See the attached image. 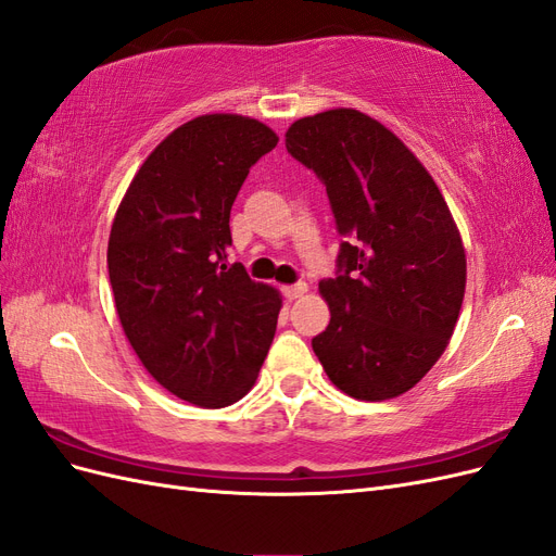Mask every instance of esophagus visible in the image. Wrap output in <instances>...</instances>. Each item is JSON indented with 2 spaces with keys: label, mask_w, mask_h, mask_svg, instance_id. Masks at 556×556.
Masks as SVG:
<instances>
[{
  "label": "esophagus",
  "mask_w": 556,
  "mask_h": 556,
  "mask_svg": "<svg viewBox=\"0 0 556 556\" xmlns=\"http://www.w3.org/2000/svg\"><path fill=\"white\" fill-rule=\"evenodd\" d=\"M306 290H308V285L306 282H294V285H285L282 288V294H285V299H299L301 294H306Z\"/></svg>",
  "instance_id": "obj_1"
}]
</instances>
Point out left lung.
<instances>
[{"instance_id": "obj_1", "label": "left lung", "mask_w": 556, "mask_h": 556, "mask_svg": "<svg viewBox=\"0 0 556 556\" xmlns=\"http://www.w3.org/2000/svg\"><path fill=\"white\" fill-rule=\"evenodd\" d=\"M288 153L323 180L341 237L319 280L329 327L313 350L348 396L408 392L447 348L466 288L459 229L441 190L401 139L355 109L301 117Z\"/></svg>"}]
</instances>
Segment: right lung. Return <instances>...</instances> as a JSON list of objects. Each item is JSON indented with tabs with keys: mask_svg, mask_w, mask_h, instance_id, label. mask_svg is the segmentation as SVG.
Masks as SVG:
<instances>
[{
	"mask_svg": "<svg viewBox=\"0 0 556 556\" xmlns=\"http://www.w3.org/2000/svg\"><path fill=\"white\" fill-rule=\"evenodd\" d=\"M278 137L252 117L199 115L141 164L115 213L109 278L127 341L164 390L225 408L255 384L280 294L227 262L229 213Z\"/></svg>",
	"mask_w": 556,
	"mask_h": 556,
	"instance_id": "obj_1",
	"label": "right lung"
}]
</instances>
